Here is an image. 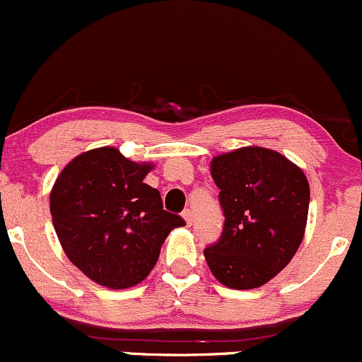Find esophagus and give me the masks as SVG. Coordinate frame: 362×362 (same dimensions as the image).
Returning <instances> with one entry per match:
<instances>
[{
	"instance_id": "34e87169",
	"label": "esophagus",
	"mask_w": 362,
	"mask_h": 362,
	"mask_svg": "<svg viewBox=\"0 0 362 362\" xmlns=\"http://www.w3.org/2000/svg\"><path fill=\"white\" fill-rule=\"evenodd\" d=\"M182 216H184L185 223H187V225H192V221H194V214H192V211H190V209H184V211H182Z\"/></svg>"
}]
</instances>
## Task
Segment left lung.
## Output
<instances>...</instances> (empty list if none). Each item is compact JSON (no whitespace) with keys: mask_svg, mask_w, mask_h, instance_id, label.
<instances>
[{"mask_svg":"<svg viewBox=\"0 0 362 362\" xmlns=\"http://www.w3.org/2000/svg\"><path fill=\"white\" fill-rule=\"evenodd\" d=\"M225 223L204 249L209 269L230 288H256L285 268L303 242L309 184L280 153L242 148L211 161Z\"/></svg>","mask_w":362,"mask_h":362,"instance_id":"obj_1","label":"left lung"}]
</instances>
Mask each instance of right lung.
Masks as SVG:
<instances>
[{
  "label": "right lung",
  "instance_id": "add662e5",
  "mask_svg": "<svg viewBox=\"0 0 362 362\" xmlns=\"http://www.w3.org/2000/svg\"><path fill=\"white\" fill-rule=\"evenodd\" d=\"M151 165L115 148L87 151L63 168L49 196L57 235L69 259L108 288L149 275L168 233L184 218L163 209L158 189L144 184Z\"/></svg>",
  "mask_w": 362,
  "mask_h": 362
}]
</instances>
